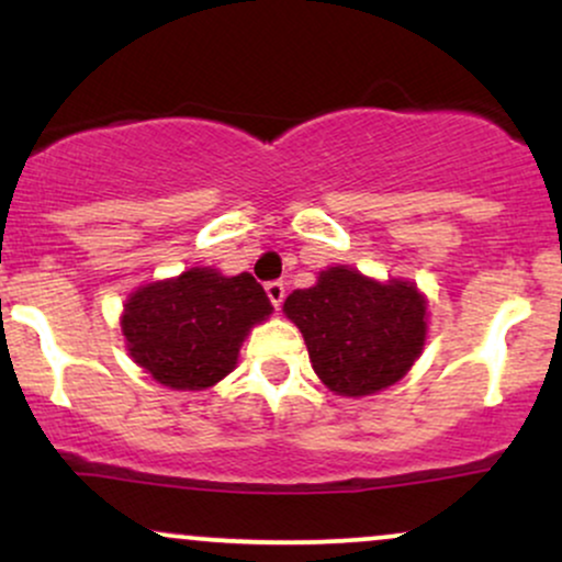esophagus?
<instances>
[{
	"instance_id": "1",
	"label": "esophagus",
	"mask_w": 562,
	"mask_h": 562,
	"mask_svg": "<svg viewBox=\"0 0 562 562\" xmlns=\"http://www.w3.org/2000/svg\"><path fill=\"white\" fill-rule=\"evenodd\" d=\"M267 295H269V301L274 303V308H280L282 299H285V282H280V280L267 282Z\"/></svg>"
}]
</instances>
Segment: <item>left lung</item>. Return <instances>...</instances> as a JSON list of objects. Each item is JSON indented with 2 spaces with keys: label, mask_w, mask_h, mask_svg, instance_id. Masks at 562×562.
<instances>
[{
  "label": "left lung",
  "mask_w": 562,
  "mask_h": 562,
  "mask_svg": "<svg viewBox=\"0 0 562 562\" xmlns=\"http://www.w3.org/2000/svg\"><path fill=\"white\" fill-rule=\"evenodd\" d=\"M282 312L306 340L317 378L348 398L398 383L428 338V301L415 282H380L344 263L293 290Z\"/></svg>",
  "instance_id": "left-lung-1"
}]
</instances>
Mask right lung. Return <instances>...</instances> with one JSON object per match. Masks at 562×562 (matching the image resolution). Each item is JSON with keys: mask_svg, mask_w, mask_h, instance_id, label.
<instances>
[{"mask_svg": "<svg viewBox=\"0 0 562 562\" xmlns=\"http://www.w3.org/2000/svg\"><path fill=\"white\" fill-rule=\"evenodd\" d=\"M272 303L248 272H187L139 285L121 314L128 357L173 391H205L237 367L243 340Z\"/></svg>", "mask_w": 562, "mask_h": 562, "instance_id": "add662e5", "label": "right lung"}]
</instances>
